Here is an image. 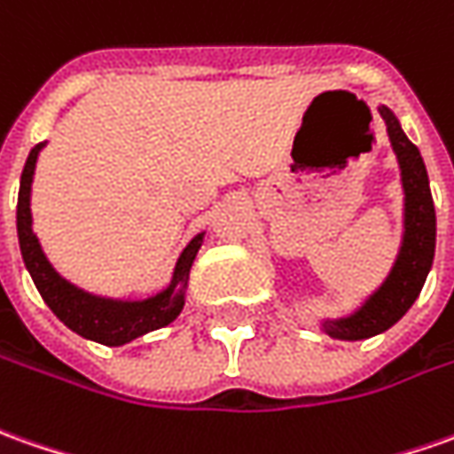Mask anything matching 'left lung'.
<instances>
[{
	"label": "left lung",
	"mask_w": 454,
	"mask_h": 454,
	"mask_svg": "<svg viewBox=\"0 0 454 454\" xmlns=\"http://www.w3.org/2000/svg\"><path fill=\"white\" fill-rule=\"evenodd\" d=\"M380 114L387 126L393 151L397 153L400 171H403L405 236H403V248H400L395 266L380 286V291L372 293L356 316L323 323V328L331 333L333 338H343V340H363V338H372L378 333L393 328L397 320L408 313L410 305L418 301L434 258V203L430 181H427V168L422 163L418 146L403 134L395 116L385 106Z\"/></svg>",
	"instance_id": "left-lung-1"
}]
</instances>
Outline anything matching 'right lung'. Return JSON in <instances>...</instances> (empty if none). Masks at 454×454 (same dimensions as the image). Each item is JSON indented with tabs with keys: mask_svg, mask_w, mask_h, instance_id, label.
Returning <instances> with one entry per match:
<instances>
[{
	"mask_svg": "<svg viewBox=\"0 0 454 454\" xmlns=\"http://www.w3.org/2000/svg\"><path fill=\"white\" fill-rule=\"evenodd\" d=\"M44 144H36L29 151V159L24 163L20 186V201H17V233H20V248L24 266L32 273L36 291L42 293L44 303L54 310V316L79 333L82 338L97 340L101 345H123L134 340L138 335L149 331H159L168 325L184 308V288H186L188 270L201 248L203 233L188 243L178 263H176L174 280L171 286L153 298L146 301H109V298H97L89 293L74 288L72 283L59 276L46 261L44 251L32 231V208H29V196H32V178L36 156Z\"/></svg>",
	"mask_w": 454,
	"mask_h": 454,
	"instance_id": "obj_1",
	"label": "right lung"
}]
</instances>
